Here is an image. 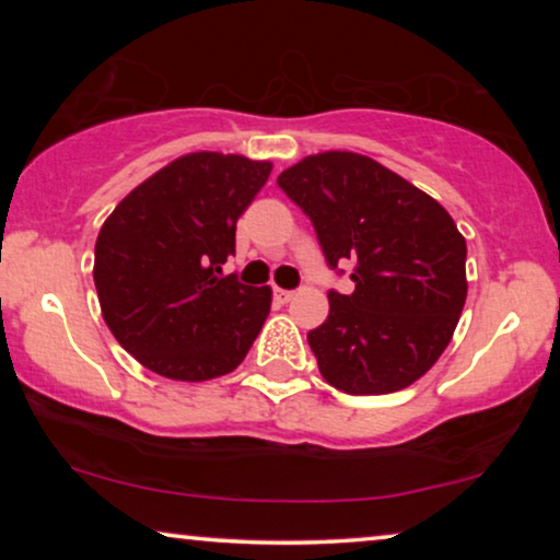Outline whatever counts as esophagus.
<instances>
[{
    "mask_svg": "<svg viewBox=\"0 0 560 560\" xmlns=\"http://www.w3.org/2000/svg\"><path fill=\"white\" fill-rule=\"evenodd\" d=\"M275 301H280V303H290L295 298V293L293 290H282V288H275Z\"/></svg>",
    "mask_w": 560,
    "mask_h": 560,
    "instance_id": "1",
    "label": "esophagus"
}]
</instances>
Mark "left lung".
Masks as SVG:
<instances>
[{
  "label": "left lung",
  "instance_id": "8db88e82",
  "mask_svg": "<svg viewBox=\"0 0 560 560\" xmlns=\"http://www.w3.org/2000/svg\"><path fill=\"white\" fill-rule=\"evenodd\" d=\"M278 186L311 219L326 265H354V290H328V318L308 331L324 380L387 395L423 377L466 301V242L448 211L357 152L305 158Z\"/></svg>",
  "mask_w": 560,
  "mask_h": 560
}]
</instances>
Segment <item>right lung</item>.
Listing matches in <instances>:
<instances>
[{"mask_svg": "<svg viewBox=\"0 0 560 560\" xmlns=\"http://www.w3.org/2000/svg\"><path fill=\"white\" fill-rule=\"evenodd\" d=\"M270 171L242 155H183L104 221L94 249L98 303L114 339L148 370L203 382L247 357L272 293L221 278V265Z\"/></svg>", "mask_w": 560, "mask_h": 560, "instance_id": "add662e5", "label": "right lung"}]
</instances>
